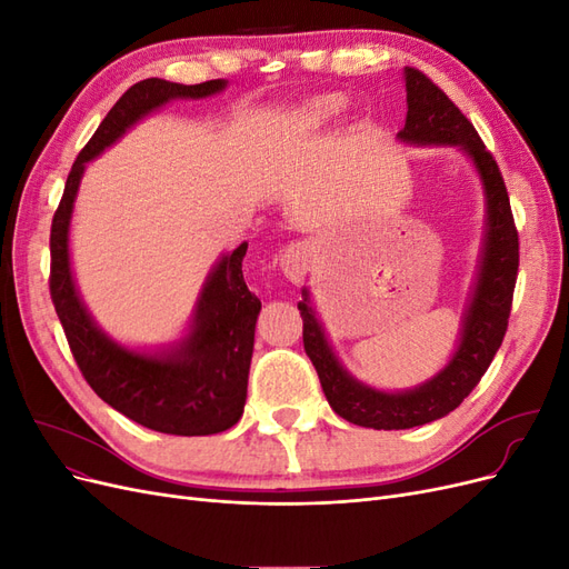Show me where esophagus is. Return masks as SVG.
I'll use <instances>...</instances> for the list:
<instances>
[{"mask_svg": "<svg viewBox=\"0 0 569 569\" xmlns=\"http://www.w3.org/2000/svg\"><path fill=\"white\" fill-rule=\"evenodd\" d=\"M311 266H313V249H311V244H306V242L291 244L280 258L282 272L287 274V280L295 282V284H299L306 278L308 270H311Z\"/></svg>", "mask_w": 569, "mask_h": 569, "instance_id": "1", "label": "esophagus"}]
</instances>
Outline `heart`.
Returning a JSON list of instances; mask_svg holds the SVG:
<instances>
[{
    "mask_svg": "<svg viewBox=\"0 0 569 569\" xmlns=\"http://www.w3.org/2000/svg\"><path fill=\"white\" fill-rule=\"evenodd\" d=\"M347 101H343L341 94H318L301 101V104L291 111L284 120V128L295 134L301 132H311L322 128L327 120H332Z\"/></svg>",
    "mask_w": 569,
    "mask_h": 569,
    "instance_id": "heart-1",
    "label": "heart"
}]
</instances>
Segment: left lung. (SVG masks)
Returning a JSON list of instances; mask_svg holds the SVG:
<instances>
[{"label":"left lung","instance_id":"1","mask_svg":"<svg viewBox=\"0 0 569 569\" xmlns=\"http://www.w3.org/2000/svg\"><path fill=\"white\" fill-rule=\"evenodd\" d=\"M408 116L399 137L410 144L460 147L475 161L487 189V242L481 256L475 295L462 320L458 351L437 377L418 389L387 393L377 391L339 366L325 339L308 291L299 311L303 318V349L316 366L327 403L339 418L372 429H410L439 420L456 410L465 396L479 385L496 351L501 349L512 308L515 280L520 266V239L510 211V197L491 151L481 142L475 126L446 97V92L418 68H406Z\"/></svg>","mask_w":569,"mask_h":569}]
</instances>
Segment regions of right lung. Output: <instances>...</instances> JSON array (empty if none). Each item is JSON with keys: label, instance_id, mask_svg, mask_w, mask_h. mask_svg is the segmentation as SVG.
<instances>
[{"label": "right lung", "instance_id": "obj_1", "mask_svg": "<svg viewBox=\"0 0 569 569\" xmlns=\"http://www.w3.org/2000/svg\"><path fill=\"white\" fill-rule=\"evenodd\" d=\"M226 88V80L180 84L161 78L134 82L101 120L68 173L49 234V295L84 380L101 401L153 432L206 437L226 432L242 418L256 318L261 301L251 295L239 244L211 272L189 337L163 356L134 353L113 343L84 311L68 261V222L84 163L123 134L134 120L170 99H199Z\"/></svg>", "mask_w": 569, "mask_h": 569}]
</instances>
